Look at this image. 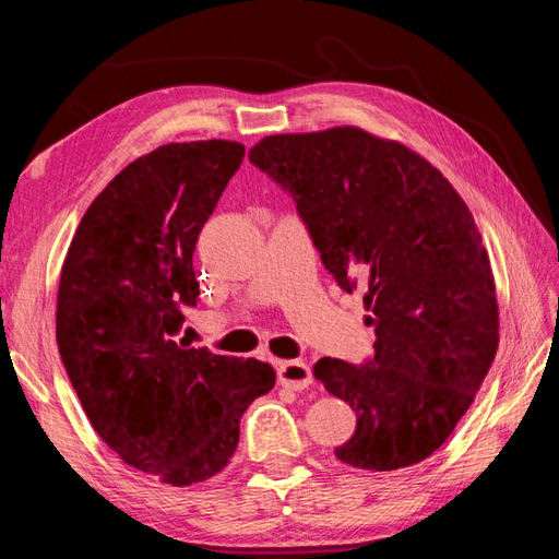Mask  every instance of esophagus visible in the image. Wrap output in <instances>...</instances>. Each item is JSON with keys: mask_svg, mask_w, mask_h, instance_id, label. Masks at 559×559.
<instances>
[{"mask_svg": "<svg viewBox=\"0 0 559 559\" xmlns=\"http://www.w3.org/2000/svg\"><path fill=\"white\" fill-rule=\"evenodd\" d=\"M275 366L282 386L294 389V392H302V389H308L314 382L312 368L306 361H277Z\"/></svg>", "mask_w": 559, "mask_h": 559, "instance_id": "1", "label": "esophagus"}]
</instances>
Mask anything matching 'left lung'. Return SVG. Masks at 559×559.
<instances>
[{"label": "left lung", "mask_w": 559, "mask_h": 559, "mask_svg": "<svg viewBox=\"0 0 559 559\" xmlns=\"http://www.w3.org/2000/svg\"><path fill=\"white\" fill-rule=\"evenodd\" d=\"M249 160L294 195L335 282L366 289L373 361L314 366L326 392L357 413L335 456L366 471L427 460L499 347L492 265L466 202L417 151L357 126L270 134Z\"/></svg>", "instance_id": "1"}]
</instances>
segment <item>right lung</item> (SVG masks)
Returning <instances> with one entry per match:
<instances>
[{
	"label": "right lung",
	"instance_id": "add662e5",
	"mask_svg": "<svg viewBox=\"0 0 559 559\" xmlns=\"http://www.w3.org/2000/svg\"><path fill=\"white\" fill-rule=\"evenodd\" d=\"M242 158L240 142L202 140L132 160L91 202L60 273L56 337L83 411L126 464L173 487L224 471L247 405L275 386L267 364L175 341L200 296L198 235Z\"/></svg>",
	"mask_w": 559,
	"mask_h": 559
}]
</instances>
